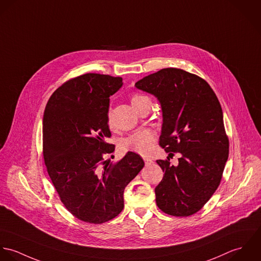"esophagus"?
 <instances>
[{
	"label": "esophagus",
	"instance_id": "34e87169",
	"mask_svg": "<svg viewBox=\"0 0 261 261\" xmlns=\"http://www.w3.org/2000/svg\"><path fill=\"white\" fill-rule=\"evenodd\" d=\"M143 160H144V162H145V165H149V164L153 163V160L150 159V158H143Z\"/></svg>",
	"mask_w": 261,
	"mask_h": 261
}]
</instances>
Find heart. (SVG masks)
<instances>
[{
    "mask_svg": "<svg viewBox=\"0 0 261 261\" xmlns=\"http://www.w3.org/2000/svg\"><path fill=\"white\" fill-rule=\"evenodd\" d=\"M149 101V99L145 96L141 95H134L131 98V103L133 106H135L142 101ZM108 124L110 127L113 126L111 116L109 115L108 118ZM155 141H156V135L152 130L146 129V130H141L133 133L132 135L126 137L121 141V148L125 151H132L135 153H138L140 155H149L155 146Z\"/></svg>",
    "mask_w": 261,
    "mask_h": 261,
    "instance_id": "1",
    "label": "heart"
}]
</instances>
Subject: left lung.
Segmentation results:
<instances>
[{"label":"left lung","mask_w":261,"mask_h":261,"mask_svg":"<svg viewBox=\"0 0 261 261\" xmlns=\"http://www.w3.org/2000/svg\"><path fill=\"white\" fill-rule=\"evenodd\" d=\"M135 87L161 105L159 145L180 154L175 166L169 158L156 160L164 171L155 188L157 207L170 216H191L218 189L229 155L220 102L204 79L179 68H162Z\"/></svg>","instance_id":"8db88e82"}]
</instances>
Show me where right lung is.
I'll use <instances>...</instances> for the list:
<instances>
[{"label":"right lung","mask_w":261,"mask_h":261,"mask_svg":"<svg viewBox=\"0 0 261 261\" xmlns=\"http://www.w3.org/2000/svg\"><path fill=\"white\" fill-rule=\"evenodd\" d=\"M122 77L85 73L60 86L43 116V157L61 203L75 218L102 224L124 208V190L144 166L129 151L117 163L105 160L114 151L108 125L110 97Z\"/></svg>","instance_id":"right-lung-1"}]
</instances>
